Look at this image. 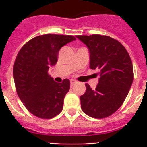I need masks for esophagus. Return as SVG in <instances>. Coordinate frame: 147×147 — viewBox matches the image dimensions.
<instances>
[{
  "instance_id": "1",
  "label": "esophagus",
  "mask_w": 147,
  "mask_h": 147,
  "mask_svg": "<svg viewBox=\"0 0 147 147\" xmlns=\"http://www.w3.org/2000/svg\"><path fill=\"white\" fill-rule=\"evenodd\" d=\"M70 83H71V85L72 86V85H74L75 83H76V80H70Z\"/></svg>"
}]
</instances>
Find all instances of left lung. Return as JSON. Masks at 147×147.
Listing matches in <instances>:
<instances>
[{
	"label": "left lung",
	"instance_id": "1",
	"mask_svg": "<svg viewBox=\"0 0 147 147\" xmlns=\"http://www.w3.org/2000/svg\"><path fill=\"white\" fill-rule=\"evenodd\" d=\"M76 37L89 49L90 67L100 71L95 89L86 84V92L80 96L81 109L94 118L109 117L122 105L132 84L131 57L124 46L111 37L100 34Z\"/></svg>",
	"mask_w": 147,
	"mask_h": 147
}]
</instances>
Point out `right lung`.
<instances>
[{
  "label": "right lung",
  "instance_id": "right-lung-1",
  "mask_svg": "<svg viewBox=\"0 0 147 147\" xmlns=\"http://www.w3.org/2000/svg\"><path fill=\"white\" fill-rule=\"evenodd\" d=\"M76 40L71 35L47 34L34 37L18 53L13 67L16 90L30 113L42 119H51L63 109L64 96L70 81L56 83L48 74L57 64L60 49Z\"/></svg>",
  "mask_w": 147,
  "mask_h": 147
}]
</instances>
